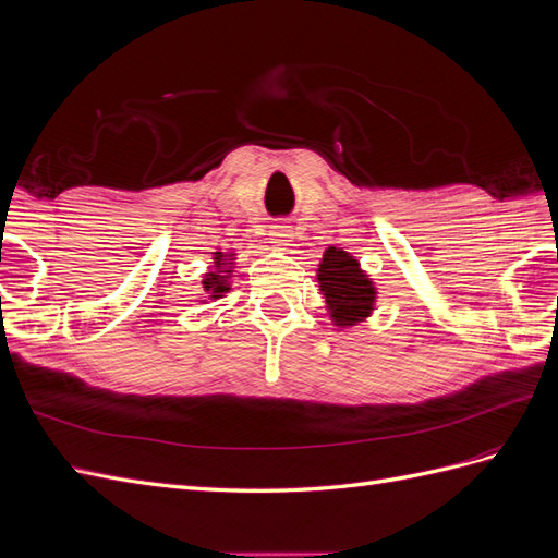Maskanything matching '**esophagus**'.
<instances>
[{"instance_id": "esophagus-1", "label": "esophagus", "mask_w": 558, "mask_h": 558, "mask_svg": "<svg viewBox=\"0 0 558 558\" xmlns=\"http://www.w3.org/2000/svg\"><path fill=\"white\" fill-rule=\"evenodd\" d=\"M269 240H272V246L279 251H286L293 242V232L289 230V226H275V230L269 232Z\"/></svg>"}]
</instances>
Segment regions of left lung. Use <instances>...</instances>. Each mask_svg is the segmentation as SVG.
I'll return each mask as SVG.
<instances>
[{
    "instance_id": "obj_1",
    "label": "left lung",
    "mask_w": 558,
    "mask_h": 558,
    "mask_svg": "<svg viewBox=\"0 0 558 558\" xmlns=\"http://www.w3.org/2000/svg\"><path fill=\"white\" fill-rule=\"evenodd\" d=\"M318 291L326 298V310L337 328L359 326L373 316L377 286L349 251L328 246L316 269Z\"/></svg>"
}]
</instances>
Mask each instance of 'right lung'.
I'll return each instance as SVG.
<instances>
[{"mask_svg":"<svg viewBox=\"0 0 558 558\" xmlns=\"http://www.w3.org/2000/svg\"><path fill=\"white\" fill-rule=\"evenodd\" d=\"M214 265L211 269H207L205 277H202V291L207 293L209 300L216 298H223V293L230 291V279L234 267H238V253L234 251H214ZM199 302H207V300H199Z\"/></svg>","mask_w":558,"mask_h":558,"instance_id":"add662e5","label":"right lung"}]
</instances>
